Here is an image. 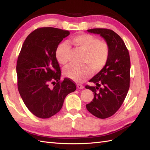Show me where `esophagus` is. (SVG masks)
Returning <instances> with one entry per match:
<instances>
[{
    "label": "esophagus",
    "instance_id": "esophagus-1",
    "mask_svg": "<svg viewBox=\"0 0 150 150\" xmlns=\"http://www.w3.org/2000/svg\"><path fill=\"white\" fill-rule=\"evenodd\" d=\"M77 87L79 89H82V88H84V86L81 84H79L77 85Z\"/></svg>",
    "mask_w": 150,
    "mask_h": 150
}]
</instances>
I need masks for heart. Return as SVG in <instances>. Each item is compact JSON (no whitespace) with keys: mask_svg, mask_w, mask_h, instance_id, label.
<instances>
[{"mask_svg":"<svg viewBox=\"0 0 150 150\" xmlns=\"http://www.w3.org/2000/svg\"><path fill=\"white\" fill-rule=\"evenodd\" d=\"M69 42L74 49L84 52L82 63L86 65L77 66L69 65L64 69L66 77L76 82H82L91 75V70L98 72L107 64L110 58V48L106 42L100 40L93 35L81 33L70 38ZM71 48L66 43L57 45L55 55L60 64L65 65L68 62Z\"/></svg>","mask_w":150,"mask_h":150,"instance_id":"1","label":"heart"}]
</instances>
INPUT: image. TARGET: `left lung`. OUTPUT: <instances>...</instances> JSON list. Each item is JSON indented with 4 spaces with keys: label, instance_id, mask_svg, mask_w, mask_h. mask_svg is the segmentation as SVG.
Returning <instances> with one entry per match:
<instances>
[{
    "label": "left lung",
    "instance_id": "1",
    "mask_svg": "<svg viewBox=\"0 0 150 150\" xmlns=\"http://www.w3.org/2000/svg\"><path fill=\"white\" fill-rule=\"evenodd\" d=\"M88 31L99 34L110 48L107 64L90 81L96 86H85L94 94L93 99L86 104L87 110L97 118L106 119L119 110L129 90L131 66L129 54L123 40L113 30L94 28Z\"/></svg>",
    "mask_w": 150,
    "mask_h": 150
}]
</instances>
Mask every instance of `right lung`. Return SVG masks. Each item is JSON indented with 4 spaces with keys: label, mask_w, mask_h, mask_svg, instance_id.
<instances>
[{
    "label": "right lung",
    "mask_w": 150,
    "mask_h": 150,
    "mask_svg": "<svg viewBox=\"0 0 150 150\" xmlns=\"http://www.w3.org/2000/svg\"><path fill=\"white\" fill-rule=\"evenodd\" d=\"M69 35V31L59 28H37L27 37L18 55L16 69L19 93L28 109L40 119L58 113L65 97L76 90L71 79L60 80L61 71L55 55L57 45Z\"/></svg>",
    "instance_id": "1"
}]
</instances>
